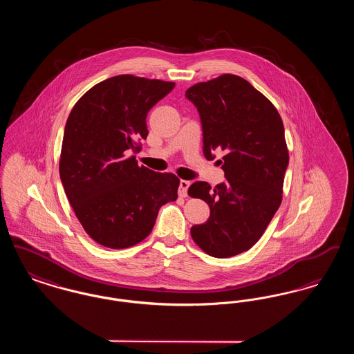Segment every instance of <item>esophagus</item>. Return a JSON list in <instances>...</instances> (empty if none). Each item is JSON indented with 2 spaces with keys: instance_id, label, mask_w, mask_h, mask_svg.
<instances>
[{
  "instance_id": "obj_1",
  "label": "esophagus",
  "mask_w": 354,
  "mask_h": 354,
  "mask_svg": "<svg viewBox=\"0 0 354 354\" xmlns=\"http://www.w3.org/2000/svg\"><path fill=\"white\" fill-rule=\"evenodd\" d=\"M189 182L188 180H180V183H179V195L182 196V198H185L187 196V191H188V188H189Z\"/></svg>"
}]
</instances>
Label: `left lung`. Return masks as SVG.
Here are the masks:
<instances>
[{"label":"left lung","instance_id":"obj_1","mask_svg":"<svg viewBox=\"0 0 354 354\" xmlns=\"http://www.w3.org/2000/svg\"><path fill=\"white\" fill-rule=\"evenodd\" d=\"M185 98L196 107L207 159L224 152L225 180L211 188L195 182L188 195L209 205V218L191 228L209 256L225 259L248 251L264 234L283 199L289 155L277 110L248 81L224 74L194 84Z\"/></svg>","mask_w":354,"mask_h":354}]
</instances>
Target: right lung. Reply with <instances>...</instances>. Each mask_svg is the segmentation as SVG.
Instances as JSON below:
<instances>
[{"instance_id":"right-lung-1","label":"right lung","mask_w":354,"mask_h":354,"mask_svg":"<svg viewBox=\"0 0 354 354\" xmlns=\"http://www.w3.org/2000/svg\"><path fill=\"white\" fill-rule=\"evenodd\" d=\"M174 82L117 75L91 87L68 115L59 176L84 231L98 244L129 248L150 235L159 208L178 198L179 179L135 160L146 118Z\"/></svg>"}]
</instances>
